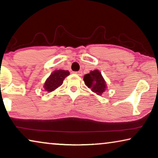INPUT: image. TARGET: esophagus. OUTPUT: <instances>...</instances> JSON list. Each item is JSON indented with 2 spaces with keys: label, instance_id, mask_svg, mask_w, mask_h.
I'll return each instance as SVG.
<instances>
[{
  "label": "esophagus",
  "instance_id": "34e87169",
  "mask_svg": "<svg viewBox=\"0 0 158 158\" xmlns=\"http://www.w3.org/2000/svg\"><path fill=\"white\" fill-rule=\"evenodd\" d=\"M74 74H77V75H79V76H80V77H81L82 75H83V73H82V72H81V71H79V72H74Z\"/></svg>",
  "mask_w": 158,
  "mask_h": 158
}]
</instances>
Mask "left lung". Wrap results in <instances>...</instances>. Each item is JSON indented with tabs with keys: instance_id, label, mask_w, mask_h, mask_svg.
I'll return each mask as SVG.
<instances>
[{
	"instance_id": "obj_1",
	"label": "left lung",
	"mask_w": 158,
	"mask_h": 158,
	"mask_svg": "<svg viewBox=\"0 0 158 158\" xmlns=\"http://www.w3.org/2000/svg\"><path fill=\"white\" fill-rule=\"evenodd\" d=\"M84 81L93 92L100 96L106 89V84L101 72L99 70H94L84 77Z\"/></svg>"
}]
</instances>
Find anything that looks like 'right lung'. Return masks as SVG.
<instances>
[{"mask_svg": "<svg viewBox=\"0 0 158 158\" xmlns=\"http://www.w3.org/2000/svg\"><path fill=\"white\" fill-rule=\"evenodd\" d=\"M69 75V72L66 70H55L44 83V88L48 92H52L63 84L64 79Z\"/></svg>", "mask_w": 158, "mask_h": 158, "instance_id": "1", "label": "right lung"}]
</instances>
